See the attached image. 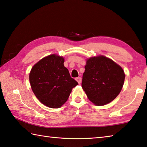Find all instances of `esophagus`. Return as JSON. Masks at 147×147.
<instances>
[{
  "mask_svg": "<svg viewBox=\"0 0 147 147\" xmlns=\"http://www.w3.org/2000/svg\"><path fill=\"white\" fill-rule=\"evenodd\" d=\"M76 80L78 82V83L79 84H81V82H82V79H81V78L80 77H78V78H76Z\"/></svg>",
  "mask_w": 147,
  "mask_h": 147,
  "instance_id": "1",
  "label": "esophagus"
}]
</instances>
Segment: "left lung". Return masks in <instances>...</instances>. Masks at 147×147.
Instances as JSON below:
<instances>
[{"mask_svg": "<svg viewBox=\"0 0 147 147\" xmlns=\"http://www.w3.org/2000/svg\"><path fill=\"white\" fill-rule=\"evenodd\" d=\"M82 87L95 105L109 103L118 96L123 86V69L111 58L103 55L86 59Z\"/></svg>", "mask_w": 147, "mask_h": 147, "instance_id": "1", "label": "left lung"}]
</instances>
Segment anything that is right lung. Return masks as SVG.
Instances as JSON below:
<instances>
[{"label": "right lung", "mask_w": 147, "mask_h": 147, "mask_svg": "<svg viewBox=\"0 0 147 147\" xmlns=\"http://www.w3.org/2000/svg\"><path fill=\"white\" fill-rule=\"evenodd\" d=\"M64 58L57 54L48 55L34 64L29 73L31 89L40 102L58 109L67 100L73 88L78 85L65 67Z\"/></svg>", "instance_id": "add662e5"}]
</instances>
